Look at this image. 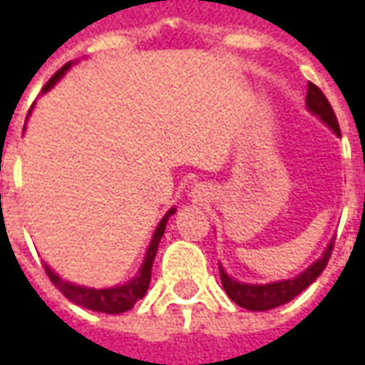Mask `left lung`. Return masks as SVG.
I'll list each match as a JSON object with an SVG mask.
<instances>
[{
	"label": "left lung",
	"mask_w": 365,
	"mask_h": 365,
	"mask_svg": "<svg viewBox=\"0 0 365 365\" xmlns=\"http://www.w3.org/2000/svg\"><path fill=\"white\" fill-rule=\"evenodd\" d=\"M307 107L309 111L314 113L322 123H327L338 136H340V127H338L336 115L330 107L329 99L324 97L314 83L309 82L307 86ZM332 248H334V240H330L329 248L324 250L319 260L314 262L313 266H309L305 272H301L295 277L291 279H283V282H274L266 283V285H254V283H242L232 279L227 275V272L222 269V266H219V274H221V283L227 295H229L238 307H245L248 311H269L274 307L285 305L289 303L291 299H295L301 293L305 291L311 283L322 274V269L327 268V264L330 260V254H332Z\"/></svg>",
	"instance_id": "left-lung-1"
}]
</instances>
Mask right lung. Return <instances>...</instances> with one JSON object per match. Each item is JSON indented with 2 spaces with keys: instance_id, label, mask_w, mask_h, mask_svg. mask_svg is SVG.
Wrapping results in <instances>:
<instances>
[{
  "instance_id": "right-lung-1",
  "label": "right lung",
  "mask_w": 365,
  "mask_h": 365,
  "mask_svg": "<svg viewBox=\"0 0 365 365\" xmlns=\"http://www.w3.org/2000/svg\"><path fill=\"white\" fill-rule=\"evenodd\" d=\"M72 66V62H68L64 66L60 68L56 74L52 76L51 80L46 82V86L43 88V91H48L58 82L62 76L66 74L68 68ZM175 213V209H170L164 219L160 221V225L154 230L152 235L150 246L146 250V256H144V262L138 274L130 279L125 285H117V287H109V289H91V287H82V285H76V283L64 282L62 277L54 274L48 266H44V272L51 277V282L58 287V291L66 299H70L72 303L80 307H86L90 311H97V313H107V314H119L125 313L128 309H133L138 299H143L148 291V285H150V274H152V264H154V258H156V252H158L160 238L164 237V230H166L168 219Z\"/></svg>"
}]
</instances>
